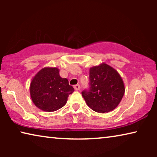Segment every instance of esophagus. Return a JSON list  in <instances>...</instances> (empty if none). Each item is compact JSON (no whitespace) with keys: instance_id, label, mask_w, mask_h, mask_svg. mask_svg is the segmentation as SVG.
<instances>
[{"instance_id":"1","label":"esophagus","mask_w":157,"mask_h":157,"mask_svg":"<svg viewBox=\"0 0 157 157\" xmlns=\"http://www.w3.org/2000/svg\"><path fill=\"white\" fill-rule=\"evenodd\" d=\"M74 88L75 89V90H76V91H78V90H80L81 87H80V85L79 84H76V85H74Z\"/></svg>"}]
</instances>
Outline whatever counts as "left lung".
<instances>
[{
	"label": "left lung",
	"mask_w": 157,
	"mask_h": 157,
	"mask_svg": "<svg viewBox=\"0 0 157 157\" xmlns=\"http://www.w3.org/2000/svg\"><path fill=\"white\" fill-rule=\"evenodd\" d=\"M124 91V82L119 73L102 63L90 68L89 89L83 90L81 94L92 110L105 113L119 105Z\"/></svg>",
	"instance_id": "left-lung-1"
}]
</instances>
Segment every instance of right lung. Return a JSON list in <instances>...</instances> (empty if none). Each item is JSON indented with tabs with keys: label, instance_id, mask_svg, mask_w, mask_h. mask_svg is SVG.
I'll return each mask as SVG.
<instances>
[{
	"label": "right lung",
	"instance_id": "1",
	"mask_svg": "<svg viewBox=\"0 0 157 157\" xmlns=\"http://www.w3.org/2000/svg\"><path fill=\"white\" fill-rule=\"evenodd\" d=\"M74 91L67 78L60 76L56 68H44L34 76L31 83V99L38 109L55 111L66 104L69 94Z\"/></svg>",
	"mask_w": 157,
	"mask_h": 157
}]
</instances>
